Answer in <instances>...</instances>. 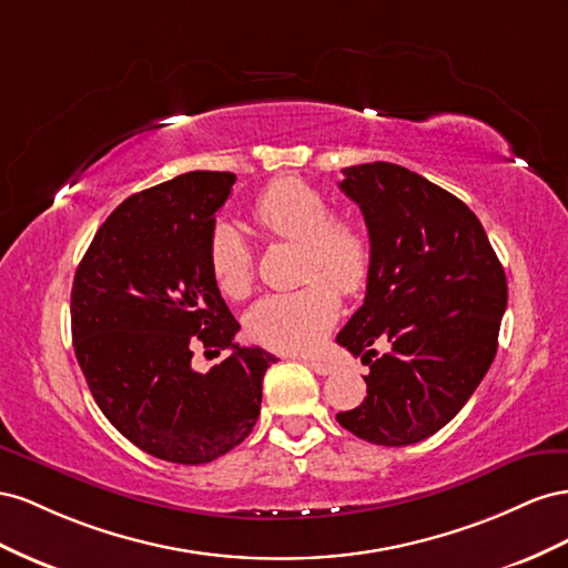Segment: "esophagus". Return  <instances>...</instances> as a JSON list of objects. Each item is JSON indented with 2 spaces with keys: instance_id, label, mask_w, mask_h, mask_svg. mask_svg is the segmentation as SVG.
I'll return each instance as SVG.
<instances>
[{
  "instance_id": "1",
  "label": "esophagus",
  "mask_w": 568,
  "mask_h": 568,
  "mask_svg": "<svg viewBox=\"0 0 568 568\" xmlns=\"http://www.w3.org/2000/svg\"><path fill=\"white\" fill-rule=\"evenodd\" d=\"M306 366H310V368L314 371V374H318V376H331L333 371H335L333 364L321 362V359H306Z\"/></svg>"
}]
</instances>
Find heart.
I'll return each instance as SVG.
<instances>
[{
    "label": "heart",
    "instance_id": "heart-1",
    "mask_svg": "<svg viewBox=\"0 0 568 568\" xmlns=\"http://www.w3.org/2000/svg\"><path fill=\"white\" fill-rule=\"evenodd\" d=\"M252 219L264 233L302 242V278L293 293L258 300L247 314V335L278 352H312L328 335L339 312L335 287L354 295L371 273V237L362 223L331 216V202L318 187L287 175L252 202ZM209 271L225 297L242 300L254 285V256L247 240L231 223L209 235Z\"/></svg>",
    "mask_w": 568,
    "mask_h": 568
}]
</instances>
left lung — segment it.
Returning a JSON list of instances; mask_svg holds the SVG:
<instances>
[{
	"label": "left lung",
	"mask_w": 568,
	"mask_h": 568,
	"mask_svg": "<svg viewBox=\"0 0 568 568\" xmlns=\"http://www.w3.org/2000/svg\"><path fill=\"white\" fill-rule=\"evenodd\" d=\"M343 173L339 190L368 229L371 273L364 304L335 339L371 374L364 402L335 418L366 443L414 445L449 424L488 374L507 275L455 194L387 161ZM378 342L392 347L381 357Z\"/></svg>",
	"instance_id": "8db88e82"
}]
</instances>
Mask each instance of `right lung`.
Masks as SVG:
<instances>
[{"label": "right lung", "instance_id": "obj_1", "mask_svg": "<svg viewBox=\"0 0 568 568\" xmlns=\"http://www.w3.org/2000/svg\"><path fill=\"white\" fill-rule=\"evenodd\" d=\"M235 183L190 171L131 194L100 225L71 290V331L97 407L148 455L206 464L252 433L275 356L233 343L240 323L209 271V235ZM232 354L209 375L191 347Z\"/></svg>", "mask_w": 568, "mask_h": 568}]
</instances>
